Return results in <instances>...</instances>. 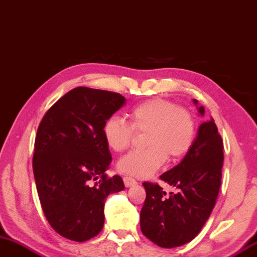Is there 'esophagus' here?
<instances>
[{
	"instance_id": "obj_1",
	"label": "esophagus",
	"mask_w": 257,
	"mask_h": 257,
	"mask_svg": "<svg viewBox=\"0 0 257 257\" xmlns=\"http://www.w3.org/2000/svg\"><path fill=\"white\" fill-rule=\"evenodd\" d=\"M123 181H124V184L126 187L128 186H133L136 184V181L133 179L132 176H124L123 177Z\"/></svg>"
}]
</instances>
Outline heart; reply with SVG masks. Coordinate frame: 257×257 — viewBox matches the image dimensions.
<instances>
[{
    "label": "heart",
    "instance_id": "obj_1",
    "mask_svg": "<svg viewBox=\"0 0 257 257\" xmlns=\"http://www.w3.org/2000/svg\"><path fill=\"white\" fill-rule=\"evenodd\" d=\"M130 123L113 115L103 126L107 146L115 152L126 150L134 132H144L145 149L133 150L117 162L124 174L149 177L164 164L167 156L177 159L190 150L195 136V122L186 109L163 98L148 99L133 107Z\"/></svg>",
    "mask_w": 257,
    "mask_h": 257
}]
</instances>
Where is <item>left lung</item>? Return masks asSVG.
Listing matches in <instances>:
<instances>
[{"label":"left lung","mask_w":257,"mask_h":257,"mask_svg":"<svg viewBox=\"0 0 257 257\" xmlns=\"http://www.w3.org/2000/svg\"><path fill=\"white\" fill-rule=\"evenodd\" d=\"M197 105L196 99H193ZM204 115V107H197ZM223 140L214 119L198 127L196 139L181 163L160 176L176 187L166 195L158 183L144 182L141 231L161 247L184 245L201 232L215 206L222 180Z\"/></svg>","instance_id":"obj_1"}]
</instances>
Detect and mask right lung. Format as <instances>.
Masks as SVG:
<instances>
[{
  "instance_id": "obj_1",
  "label": "right lung",
  "mask_w": 257,
  "mask_h": 257,
  "mask_svg": "<svg viewBox=\"0 0 257 257\" xmlns=\"http://www.w3.org/2000/svg\"><path fill=\"white\" fill-rule=\"evenodd\" d=\"M125 104L119 93L75 87L42 118L34 142L33 173L42 209L56 233L85 242L102 231L105 198L124 190L107 176L112 156L103 136L108 117Z\"/></svg>"
}]
</instances>
